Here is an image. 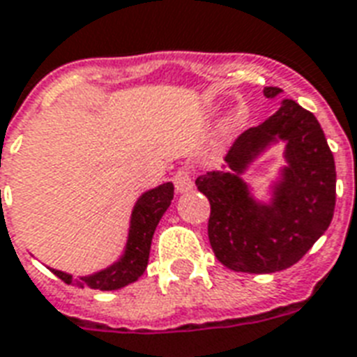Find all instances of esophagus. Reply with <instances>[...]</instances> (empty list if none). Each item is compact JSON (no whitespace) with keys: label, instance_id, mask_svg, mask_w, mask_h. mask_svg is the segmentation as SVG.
<instances>
[{"label":"esophagus","instance_id":"1","mask_svg":"<svg viewBox=\"0 0 357 357\" xmlns=\"http://www.w3.org/2000/svg\"><path fill=\"white\" fill-rule=\"evenodd\" d=\"M173 182H175V190L178 194H184V192H190V190L194 188V182H192V175H190L188 169L176 171Z\"/></svg>","mask_w":357,"mask_h":357}]
</instances>
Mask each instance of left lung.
<instances>
[{
    "mask_svg": "<svg viewBox=\"0 0 357 357\" xmlns=\"http://www.w3.org/2000/svg\"><path fill=\"white\" fill-rule=\"evenodd\" d=\"M282 90L265 86V98ZM282 140L287 165L269 202L256 200L242 181L271 144ZM226 171H208L195 186L211 203L208 241L214 256L239 273H275L297 264L328 229L335 211V160L312 112L294 99L235 139Z\"/></svg>",
    "mask_w": 357,
    "mask_h": 357,
    "instance_id": "1",
    "label": "left lung"
}]
</instances>
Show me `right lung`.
Listing matches in <instances>:
<instances>
[{
    "mask_svg": "<svg viewBox=\"0 0 357 357\" xmlns=\"http://www.w3.org/2000/svg\"><path fill=\"white\" fill-rule=\"evenodd\" d=\"M173 194H175L173 182H163L139 197L131 211L130 231H128L124 254L109 267L92 273V275H84V277H73L69 273L50 269V267L48 269L66 284H73L77 288L111 291L120 290L128 284L135 282L149 265L152 237L156 231L158 222L162 220L163 213L171 205Z\"/></svg>",
    "mask_w": 357,
    "mask_h": 357,
    "instance_id": "obj_1",
    "label": "right lung"
}]
</instances>
